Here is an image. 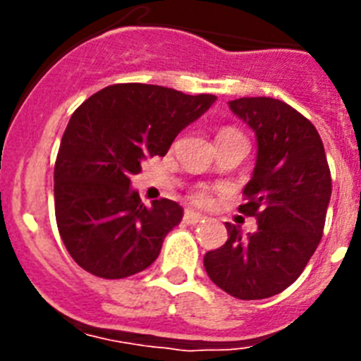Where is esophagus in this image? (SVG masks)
Instances as JSON below:
<instances>
[{
  "label": "esophagus",
  "instance_id": "obj_1",
  "mask_svg": "<svg viewBox=\"0 0 361 361\" xmlns=\"http://www.w3.org/2000/svg\"><path fill=\"white\" fill-rule=\"evenodd\" d=\"M183 219L186 224H199V222H204V216L200 215V213L193 212V209H186Z\"/></svg>",
  "mask_w": 361,
  "mask_h": 361
}]
</instances>
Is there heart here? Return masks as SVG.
<instances>
[{
    "mask_svg": "<svg viewBox=\"0 0 361 361\" xmlns=\"http://www.w3.org/2000/svg\"><path fill=\"white\" fill-rule=\"evenodd\" d=\"M229 137H242L240 132L235 128H222L216 133V141H222V139H229ZM191 199L197 204H206L209 200V190L206 186H197L195 190L191 191Z\"/></svg>",
    "mask_w": 361,
    "mask_h": 361,
    "instance_id": "heart-1",
    "label": "heart"
}]
</instances>
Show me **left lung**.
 Listing matches in <instances>:
<instances>
[{"label": "left lung", "instance_id": "8db88e82", "mask_svg": "<svg viewBox=\"0 0 361 361\" xmlns=\"http://www.w3.org/2000/svg\"><path fill=\"white\" fill-rule=\"evenodd\" d=\"M229 108L257 137V164L238 212L257 219L244 237L226 222L229 238L204 257L215 286L240 300L288 289L317 251L331 200V171L317 128L273 97H240Z\"/></svg>", "mask_w": 361, "mask_h": 361}]
</instances>
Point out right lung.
Here are the masks:
<instances>
[{"instance_id":"right-lung-1","label":"right lung","mask_w":361,"mask_h":361,"mask_svg":"<svg viewBox=\"0 0 361 361\" xmlns=\"http://www.w3.org/2000/svg\"><path fill=\"white\" fill-rule=\"evenodd\" d=\"M215 101L212 94L121 82L73 111L54 166V200L63 244L82 269L116 280L152 266L183 208L170 199L146 208L130 177L148 155H166Z\"/></svg>"}]
</instances>
